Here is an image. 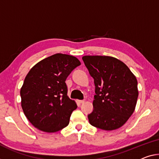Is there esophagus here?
<instances>
[{
	"mask_svg": "<svg viewBox=\"0 0 159 159\" xmlns=\"http://www.w3.org/2000/svg\"><path fill=\"white\" fill-rule=\"evenodd\" d=\"M79 103H80V104H82V103H84V100H79Z\"/></svg>",
	"mask_w": 159,
	"mask_h": 159,
	"instance_id": "34e87169",
	"label": "esophagus"
}]
</instances>
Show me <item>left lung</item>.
<instances>
[{"instance_id":"8db88e82","label":"left lung","mask_w":159,"mask_h":159,"mask_svg":"<svg viewBox=\"0 0 159 159\" xmlns=\"http://www.w3.org/2000/svg\"><path fill=\"white\" fill-rule=\"evenodd\" d=\"M82 60L95 85L91 125L111 131L120 128L135 109L137 80L123 62L109 56L86 55Z\"/></svg>"}]
</instances>
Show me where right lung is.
<instances>
[{
  "label": "right lung",
  "mask_w": 159,
  "mask_h": 159,
  "mask_svg": "<svg viewBox=\"0 0 159 159\" xmlns=\"http://www.w3.org/2000/svg\"><path fill=\"white\" fill-rule=\"evenodd\" d=\"M81 65L74 56L57 53L31 68L20 89L21 106L29 121L45 132H56L69 124L77 104L67 96L65 81Z\"/></svg>",
  "instance_id": "1"
}]
</instances>
